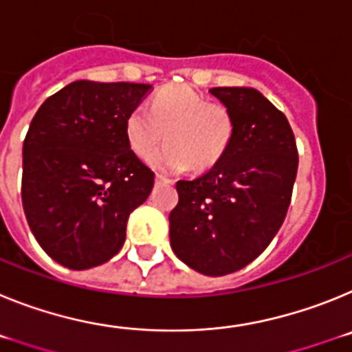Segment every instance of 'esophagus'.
Masks as SVG:
<instances>
[{"instance_id":"34e87169","label":"esophagus","mask_w":352,"mask_h":352,"mask_svg":"<svg viewBox=\"0 0 352 352\" xmlns=\"http://www.w3.org/2000/svg\"><path fill=\"white\" fill-rule=\"evenodd\" d=\"M157 183H170V179L169 178H166V176H164V174H160V173H157Z\"/></svg>"}]
</instances>
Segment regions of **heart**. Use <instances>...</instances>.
Returning <instances> with one entry per match:
<instances>
[{
  "label": "heart",
  "mask_w": 352,
  "mask_h": 352,
  "mask_svg": "<svg viewBox=\"0 0 352 352\" xmlns=\"http://www.w3.org/2000/svg\"><path fill=\"white\" fill-rule=\"evenodd\" d=\"M166 133L168 146L151 159L162 170L190 167L195 173L211 169L231 148L236 133L232 111L220 102H210L190 86H169L142 105L132 109L125 120L130 149L148 160Z\"/></svg>",
  "instance_id": "obj_1"
}]
</instances>
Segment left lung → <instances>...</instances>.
<instances>
[{"label": "left lung", "instance_id": "left-lung-1", "mask_svg": "<svg viewBox=\"0 0 352 352\" xmlns=\"http://www.w3.org/2000/svg\"><path fill=\"white\" fill-rule=\"evenodd\" d=\"M210 93L234 114V141L208 173L176 183L179 201L169 214V236L186 266L220 276L261 256L284 223L298 148L287 118L257 89Z\"/></svg>", "mask_w": 352, "mask_h": 352}]
</instances>
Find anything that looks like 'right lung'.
Masks as SVG:
<instances>
[{
  "label": "right lung",
  "mask_w": 352,
  "mask_h": 352,
  "mask_svg": "<svg viewBox=\"0 0 352 352\" xmlns=\"http://www.w3.org/2000/svg\"><path fill=\"white\" fill-rule=\"evenodd\" d=\"M149 91V84L76 80L31 120L21 197L31 232L56 263L88 270L125 243L130 213L155 183L125 138L126 116Z\"/></svg>",
  "instance_id": "obj_1"
}]
</instances>
